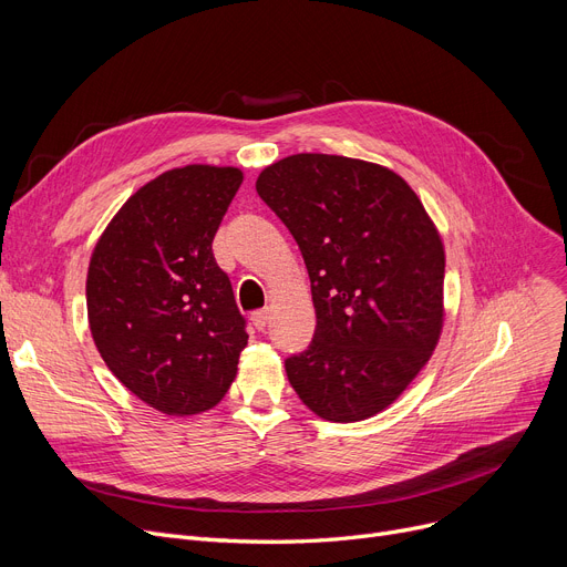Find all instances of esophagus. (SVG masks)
I'll return each instance as SVG.
<instances>
[{"label":"esophagus","instance_id":"obj_1","mask_svg":"<svg viewBox=\"0 0 567 567\" xmlns=\"http://www.w3.org/2000/svg\"><path fill=\"white\" fill-rule=\"evenodd\" d=\"M250 321H252V326H255L257 331H264L266 323H268V312L266 310H257V312H252Z\"/></svg>","mask_w":567,"mask_h":567}]
</instances>
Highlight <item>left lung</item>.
Instances as JSON below:
<instances>
[{"mask_svg":"<svg viewBox=\"0 0 567 567\" xmlns=\"http://www.w3.org/2000/svg\"><path fill=\"white\" fill-rule=\"evenodd\" d=\"M257 193L310 276L317 326L285 361L291 389L323 421H365L406 391L441 338V234L400 174L359 158L287 156L261 169Z\"/></svg>","mask_w":567,"mask_h":567,"instance_id":"8db88e82","label":"left lung"}]
</instances>
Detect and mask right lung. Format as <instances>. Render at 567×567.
Instances as JSON below:
<instances>
[{
    "instance_id": "right-lung-1",
    "label": "right lung",
    "mask_w": 567,
    "mask_h": 567,
    "mask_svg": "<svg viewBox=\"0 0 567 567\" xmlns=\"http://www.w3.org/2000/svg\"><path fill=\"white\" fill-rule=\"evenodd\" d=\"M244 182L238 167L186 165L133 193L86 271L89 329L110 372L167 415L214 409L248 344L212 244Z\"/></svg>"
}]
</instances>
